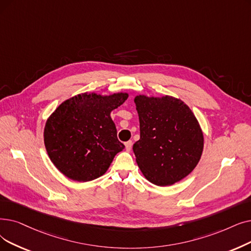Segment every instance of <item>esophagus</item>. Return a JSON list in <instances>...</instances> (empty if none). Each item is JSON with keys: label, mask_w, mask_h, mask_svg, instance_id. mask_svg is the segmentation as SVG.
Wrapping results in <instances>:
<instances>
[{"label": "esophagus", "mask_w": 251, "mask_h": 251, "mask_svg": "<svg viewBox=\"0 0 251 251\" xmlns=\"http://www.w3.org/2000/svg\"><path fill=\"white\" fill-rule=\"evenodd\" d=\"M125 148H126V151H131V148H132V141H131V140L126 141V143H125Z\"/></svg>", "instance_id": "obj_1"}]
</instances>
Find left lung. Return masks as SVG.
Masks as SVG:
<instances>
[{
  "instance_id": "left-lung-1",
  "label": "left lung",
  "mask_w": 251,
  "mask_h": 251,
  "mask_svg": "<svg viewBox=\"0 0 251 251\" xmlns=\"http://www.w3.org/2000/svg\"><path fill=\"white\" fill-rule=\"evenodd\" d=\"M140 138L133 145L144 176L159 187L181 180L199 163L204 135L188 104L170 95L134 97Z\"/></svg>"
}]
</instances>
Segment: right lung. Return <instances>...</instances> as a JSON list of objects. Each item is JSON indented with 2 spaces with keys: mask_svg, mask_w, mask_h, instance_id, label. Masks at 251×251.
<instances>
[{
  "mask_svg": "<svg viewBox=\"0 0 251 251\" xmlns=\"http://www.w3.org/2000/svg\"><path fill=\"white\" fill-rule=\"evenodd\" d=\"M127 99L126 92H85L64 100L49 116L44 144L51 162L63 176L86 182L106 172L125 148L117 138L111 113Z\"/></svg>",
  "mask_w": 251,
  "mask_h": 251,
  "instance_id": "obj_1",
  "label": "right lung"
}]
</instances>
